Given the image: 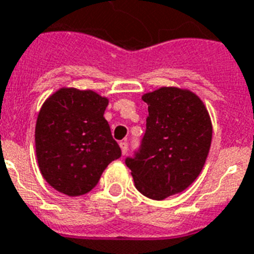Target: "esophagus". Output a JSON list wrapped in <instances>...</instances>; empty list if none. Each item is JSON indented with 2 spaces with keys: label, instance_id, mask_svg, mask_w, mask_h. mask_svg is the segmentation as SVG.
I'll return each instance as SVG.
<instances>
[{
  "label": "esophagus",
  "instance_id": "1",
  "mask_svg": "<svg viewBox=\"0 0 254 254\" xmlns=\"http://www.w3.org/2000/svg\"><path fill=\"white\" fill-rule=\"evenodd\" d=\"M120 147H121V151H123V154L125 155L127 153V141H121L120 142Z\"/></svg>",
  "mask_w": 254,
  "mask_h": 254
}]
</instances>
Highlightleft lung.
Returning a JSON list of instances; mask_svg holds the SVG:
<instances>
[{
  "label": "left lung",
  "instance_id": "obj_1",
  "mask_svg": "<svg viewBox=\"0 0 254 254\" xmlns=\"http://www.w3.org/2000/svg\"><path fill=\"white\" fill-rule=\"evenodd\" d=\"M149 116L139 149L125 159L135 189L162 200L182 192L200 174L212 139L207 108L195 93L162 87L142 96Z\"/></svg>",
  "mask_w": 254,
  "mask_h": 254
}]
</instances>
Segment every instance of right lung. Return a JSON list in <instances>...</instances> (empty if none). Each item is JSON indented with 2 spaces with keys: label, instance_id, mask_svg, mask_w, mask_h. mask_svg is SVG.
<instances>
[{
  "label": "right lung",
  "instance_id": "obj_1",
  "mask_svg": "<svg viewBox=\"0 0 254 254\" xmlns=\"http://www.w3.org/2000/svg\"><path fill=\"white\" fill-rule=\"evenodd\" d=\"M107 107V97L76 88H62L42 105L35 125L38 165L59 192H89L108 165L121 157L104 119Z\"/></svg>",
  "mask_w": 254,
  "mask_h": 254
}]
</instances>
